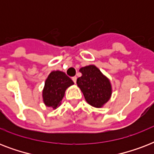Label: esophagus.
<instances>
[{"instance_id": "1", "label": "esophagus", "mask_w": 154, "mask_h": 154, "mask_svg": "<svg viewBox=\"0 0 154 154\" xmlns=\"http://www.w3.org/2000/svg\"><path fill=\"white\" fill-rule=\"evenodd\" d=\"M72 80L73 81V82H74L75 84H76V82H77V77H72Z\"/></svg>"}]
</instances>
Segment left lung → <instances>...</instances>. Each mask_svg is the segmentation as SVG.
<instances>
[{
	"label": "left lung",
	"instance_id": "8db88e82",
	"mask_svg": "<svg viewBox=\"0 0 154 154\" xmlns=\"http://www.w3.org/2000/svg\"><path fill=\"white\" fill-rule=\"evenodd\" d=\"M80 72L82 76L77 78V84L86 101L94 107H102L112 94L109 80L95 65L81 68Z\"/></svg>",
	"mask_w": 154,
	"mask_h": 154
}]
</instances>
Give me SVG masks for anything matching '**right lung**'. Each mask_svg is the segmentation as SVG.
I'll return each mask as SVG.
<instances>
[{"label":"right lung","mask_w":154,"mask_h":154,"mask_svg":"<svg viewBox=\"0 0 154 154\" xmlns=\"http://www.w3.org/2000/svg\"><path fill=\"white\" fill-rule=\"evenodd\" d=\"M73 85V82L60 71H53L45 81L43 89V101L46 106L53 109L59 106L68 87Z\"/></svg>","instance_id":"1"}]
</instances>
